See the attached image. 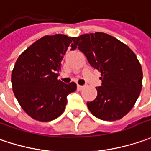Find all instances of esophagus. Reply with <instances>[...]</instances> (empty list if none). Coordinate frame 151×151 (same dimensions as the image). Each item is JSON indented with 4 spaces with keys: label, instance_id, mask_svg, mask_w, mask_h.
I'll use <instances>...</instances> for the list:
<instances>
[{
    "label": "esophagus",
    "instance_id": "34e87169",
    "mask_svg": "<svg viewBox=\"0 0 151 151\" xmlns=\"http://www.w3.org/2000/svg\"><path fill=\"white\" fill-rule=\"evenodd\" d=\"M85 87L84 85H79V84H78V89H82V88H83Z\"/></svg>",
    "mask_w": 151,
    "mask_h": 151
}]
</instances>
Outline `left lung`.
I'll list each match as a JSON object with an SVG mask.
<instances>
[{
    "label": "left lung",
    "mask_w": 151,
    "mask_h": 151,
    "mask_svg": "<svg viewBox=\"0 0 151 151\" xmlns=\"http://www.w3.org/2000/svg\"><path fill=\"white\" fill-rule=\"evenodd\" d=\"M73 40L72 49L82 51L91 67L101 72L97 97L87 102L90 112L104 121H116L134 107L142 88L143 73L134 51L117 39L96 32Z\"/></svg>",
    "instance_id": "obj_1"
}]
</instances>
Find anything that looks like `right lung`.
<instances>
[{
	"mask_svg": "<svg viewBox=\"0 0 151 151\" xmlns=\"http://www.w3.org/2000/svg\"><path fill=\"white\" fill-rule=\"evenodd\" d=\"M72 37L46 35L38 40L18 56L12 73L13 93L23 111L40 122L52 121L63 114L67 96L77 88L57 79L61 63ZM75 50V49H71Z\"/></svg>",
	"mask_w": 151,
	"mask_h": 151,
	"instance_id": "right-lung-1",
	"label": "right lung"
}]
</instances>
